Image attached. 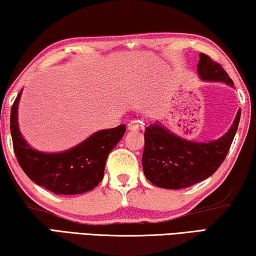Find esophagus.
<instances>
[{
	"mask_svg": "<svg viewBox=\"0 0 256 256\" xmlns=\"http://www.w3.org/2000/svg\"><path fill=\"white\" fill-rule=\"evenodd\" d=\"M142 128H144V125L140 120H131L128 123V130H131V131H140Z\"/></svg>",
	"mask_w": 256,
	"mask_h": 256,
	"instance_id": "1",
	"label": "esophagus"
}]
</instances>
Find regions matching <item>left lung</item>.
<instances>
[{"instance_id":"1","label":"left lung","mask_w":256,"mask_h":256,"mask_svg":"<svg viewBox=\"0 0 256 256\" xmlns=\"http://www.w3.org/2000/svg\"><path fill=\"white\" fill-rule=\"evenodd\" d=\"M198 73L204 81H220L234 86L228 73L219 63L200 53ZM240 110L229 131L218 140L188 141L168 131L158 122L150 124L144 132L142 167L148 180L162 188L180 190L206 180L218 170L232 144Z\"/></svg>"}]
</instances>
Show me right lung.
I'll use <instances>...</instances> for the list:
<instances>
[{
  "label": "right lung",
  "mask_w": 256,
  "mask_h": 256,
  "mask_svg": "<svg viewBox=\"0 0 256 256\" xmlns=\"http://www.w3.org/2000/svg\"><path fill=\"white\" fill-rule=\"evenodd\" d=\"M21 92L11 108L10 130L16 157L22 170L37 185L54 194L72 196L92 190L100 183L108 154L122 140L126 126L100 130L70 150L46 154L32 149L18 126Z\"/></svg>",
  "instance_id": "1"
}]
</instances>
